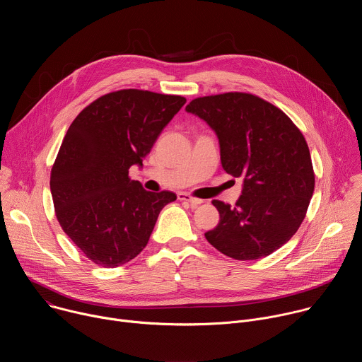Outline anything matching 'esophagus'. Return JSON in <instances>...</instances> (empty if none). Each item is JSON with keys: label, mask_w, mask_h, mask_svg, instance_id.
I'll list each match as a JSON object with an SVG mask.
<instances>
[{"label": "esophagus", "mask_w": 362, "mask_h": 362, "mask_svg": "<svg viewBox=\"0 0 362 362\" xmlns=\"http://www.w3.org/2000/svg\"><path fill=\"white\" fill-rule=\"evenodd\" d=\"M177 199L182 200V202H189L192 206H197V204L203 203L202 199L193 197V196H190V194H187V193H179V194H177Z\"/></svg>", "instance_id": "1"}]
</instances>
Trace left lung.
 Masks as SVG:
<instances>
[{"label": "left lung", "mask_w": 362, "mask_h": 362, "mask_svg": "<svg viewBox=\"0 0 362 362\" xmlns=\"http://www.w3.org/2000/svg\"><path fill=\"white\" fill-rule=\"evenodd\" d=\"M186 112L218 134L225 172L243 177L235 208L212 200L221 219L206 239L236 261L271 255L296 233L314 193L315 173L303 134L281 109L250 93L197 97Z\"/></svg>", "instance_id": "left-lung-1"}]
</instances>
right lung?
<instances>
[{
    "label": "right lung",
    "instance_id": "1",
    "mask_svg": "<svg viewBox=\"0 0 362 362\" xmlns=\"http://www.w3.org/2000/svg\"><path fill=\"white\" fill-rule=\"evenodd\" d=\"M186 98L124 88L98 97L69 127L51 169L56 216L73 243L95 265L116 268L147 245L173 192L153 193L132 180L162 130Z\"/></svg>",
    "mask_w": 362,
    "mask_h": 362
}]
</instances>
